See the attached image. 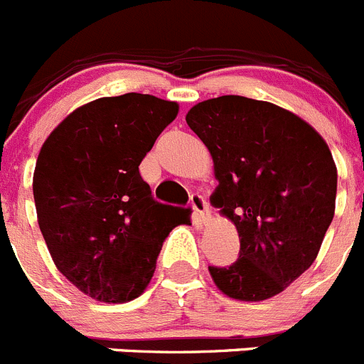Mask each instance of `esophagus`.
Wrapping results in <instances>:
<instances>
[{"mask_svg":"<svg viewBox=\"0 0 364 364\" xmlns=\"http://www.w3.org/2000/svg\"><path fill=\"white\" fill-rule=\"evenodd\" d=\"M189 204H191V208H193V218H195L196 225H202V223L208 222L209 204L204 196L198 195V193H193L191 198H189Z\"/></svg>","mask_w":364,"mask_h":364,"instance_id":"obj_1","label":"esophagus"}]
</instances>
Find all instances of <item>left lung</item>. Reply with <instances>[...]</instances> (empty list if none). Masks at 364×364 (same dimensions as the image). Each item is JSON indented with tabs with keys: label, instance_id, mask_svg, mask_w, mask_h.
I'll use <instances>...</instances> for the list:
<instances>
[{
	"label": "left lung",
	"instance_id": "8db88e82",
	"mask_svg": "<svg viewBox=\"0 0 364 364\" xmlns=\"http://www.w3.org/2000/svg\"><path fill=\"white\" fill-rule=\"evenodd\" d=\"M186 122L215 162L213 204L240 235L238 259L209 267L216 287L242 301L279 294L314 263L334 218L328 146L294 113L242 95L198 102Z\"/></svg>",
	"mask_w": 364,
	"mask_h": 364
}]
</instances>
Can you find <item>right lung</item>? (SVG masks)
I'll list each match as a JSON object with an SVG mask.
<instances>
[{
    "label": "right lung",
    "instance_id": "1",
    "mask_svg": "<svg viewBox=\"0 0 364 364\" xmlns=\"http://www.w3.org/2000/svg\"><path fill=\"white\" fill-rule=\"evenodd\" d=\"M176 113V102L144 93L102 97L70 113L39 151L32 189L46 247L97 301L142 294L164 240L188 222L169 215L139 173Z\"/></svg>",
    "mask_w": 364,
    "mask_h": 364
}]
</instances>
